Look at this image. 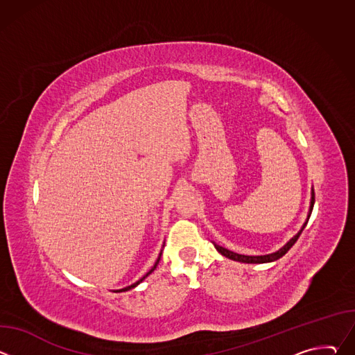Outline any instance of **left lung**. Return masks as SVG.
I'll return each instance as SVG.
<instances>
[{"label":"left lung","mask_w":355,"mask_h":355,"mask_svg":"<svg viewBox=\"0 0 355 355\" xmlns=\"http://www.w3.org/2000/svg\"><path fill=\"white\" fill-rule=\"evenodd\" d=\"M313 205H315V191L312 189V198H311V208H309V214H308V219H306V222L303 223V226H302V229L284 245V247H281L278 251H275V252H271V254H266V256H244V254H237V252H233V251H230V250H227V248H225V247H222V245H218V244H215V248L220 252L222 256H225V257H227V259H230V260H233V261H240V263H247V264H263V263H272V261H275V260H278V259H281L282 256H285L286 252H288V250L296 243V240L299 239V236H300V233L303 232V229H305V226L308 225V220H309V218H311V214H312V211H313Z\"/></svg>","instance_id":"obj_1"}]
</instances>
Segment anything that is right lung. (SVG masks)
<instances>
[{"label":"right lung","instance_id":"1","mask_svg":"<svg viewBox=\"0 0 355 355\" xmlns=\"http://www.w3.org/2000/svg\"><path fill=\"white\" fill-rule=\"evenodd\" d=\"M160 257H162V252H160V256H159V259H157V261H156V263H155V266H153V267H151V270H150V271H148V272H147V274H146V275H144V277H143V278H140V279H139V281H136V282H135V284H132V285H129V286H126V288H122V289H119V291H118V292H125V291H129V289H132V288H135V286H137V285H139V284H140V282H141V281H143V279H144V278H146V277H148V275H150V274H151V272H153V271H155V270H156V267H157V264H159V261H160Z\"/></svg>","mask_w":355,"mask_h":355}]
</instances>
